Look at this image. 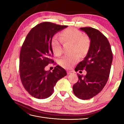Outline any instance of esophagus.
I'll return each instance as SVG.
<instances>
[{
  "label": "esophagus",
  "mask_w": 124,
  "mask_h": 124,
  "mask_svg": "<svg viewBox=\"0 0 124 124\" xmlns=\"http://www.w3.org/2000/svg\"><path fill=\"white\" fill-rule=\"evenodd\" d=\"M73 73H74L73 71H67V74H73Z\"/></svg>",
  "instance_id": "obj_1"
}]
</instances>
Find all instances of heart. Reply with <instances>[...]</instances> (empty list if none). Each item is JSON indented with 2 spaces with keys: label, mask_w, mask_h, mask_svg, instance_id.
Here are the masks:
<instances>
[{
  "label": "heart",
  "mask_w": 124,
  "mask_h": 124,
  "mask_svg": "<svg viewBox=\"0 0 124 124\" xmlns=\"http://www.w3.org/2000/svg\"><path fill=\"white\" fill-rule=\"evenodd\" d=\"M61 39L64 42L72 43L73 52H77L82 55L87 53L90 46V41L87 37L84 36L83 33L74 28H69L62 31ZM51 47L55 55L59 56L62 54V50L61 40L56 36L52 39ZM79 59L80 56L77 53L65 55L61 59L59 63L63 68H70L77 63Z\"/></svg>",
  "instance_id": "1"
}]
</instances>
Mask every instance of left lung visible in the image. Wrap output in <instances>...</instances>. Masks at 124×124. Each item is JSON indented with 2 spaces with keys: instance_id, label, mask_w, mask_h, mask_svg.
<instances>
[{
  "instance_id": "left-lung-1",
  "label": "left lung",
  "mask_w": 124,
  "mask_h": 124,
  "mask_svg": "<svg viewBox=\"0 0 124 124\" xmlns=\"http://www.w3.org/2000/svg\"><path fill=\"white\" fill-rule=\"evenodd\" d=\"M91 40L87 55L76 67V70L85 69V76L78 74L79 80L73 86L74 94L82 100L89 99L99 93L109 77L113 54L109 42L98 30L82 27Z\"/></svg>"
}]
</instances>
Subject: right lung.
Masks as SVG:
<instances>
[{"mask_svg": "<svg viewBox=\"0 0 124 124\" xmlns=\"http://www.w3.org/2000/svg\"><path fill=\"white\" fill-rule=\"evenodd\" d=\"M45 22L32 28L26 36L20 54V75L22 84L30 95L43 99L51 96L57 81L67 75L58 65L52 71H46L48 63H54L51 41L54 35L67 27Z\"/></svg>", "mask_w": 124, "mask_h": 124, "instance_id": "add662e5", "label": "right lung"}]
</instances>
